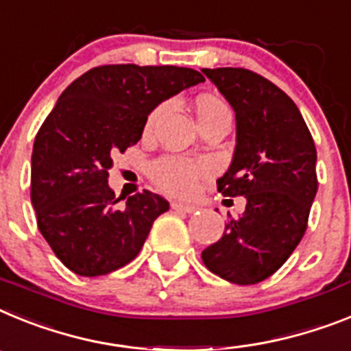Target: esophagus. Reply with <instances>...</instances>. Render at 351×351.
I'll return each instance as SVG.
<instances>
[{
    "label": "esophagus",
    "mask_w": 351,
    "mask_h": 351,
    "mask_svg": "<svg viewBox=\"0 0 351 351\" xmlns=\"http://www.w3.org/2000/svg\"><path fill=\"white\" fill-rule=\"evenodd\" d=\"M171 208L176 210V212H185V213H194L197 212L196 205H185V203H171Z\"/></svg>",
    "instance_id": "esophagus-1"
}]
</instances>
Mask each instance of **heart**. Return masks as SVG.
<instances>
[{
	"instance_id": "obj_1",
	"label": "heart",
	"mask_w": 351,
	"mask_h": 351,
	"mask_svg": "<svg viewBox=\"0 0 351 351\" xmlns=\"http://www.w3.org/2000/svg\"><path fill=\"white\" fill-rule=\"evenodd\" d=\"M166 109V104L158 106L148 117L146 127L150 129L157 121V118ZM197 120L219 117V114H231V109L226 102L215 97H201L196 104ZM210 171V166L205 162H196L191 158L167 155V157L157 158L150 166V176L158 187L175 196H189L197 185V180Z\"/></svg>"
}]
</instances>
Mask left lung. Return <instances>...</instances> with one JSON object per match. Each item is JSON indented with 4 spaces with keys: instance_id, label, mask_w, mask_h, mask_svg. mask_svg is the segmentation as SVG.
<instances>
[{
    "instance_id": "left-lung-1",
    "label": "left lung",
    "mask_w": 351,
    "mask_h": 351,
    "mask_svg": "<svg viewBox=\"0 0 351 351\" xmlns=\"http://www.w3.org/2000/svg\"><path fill=\"white\" fill-rule=\"evenodd\" d=\"M203 74L237 118L233 160L217 191L243 196L247 205L201 258L226 281L256 285L285 265L306 233L318 191L316 146L293 100L268 79L233 66Z\"/></svg>"
}]
</instances>
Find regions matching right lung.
<instances>
[{
	"label": "right lung",
	"instance_id": "obj_1",
	"mask_svg": "<svg viewBox=\"0 0 351 351\" xmlns=\"http://www.w3.org/2000/svg\"><path fill=\"white\" fill-rule=\"evenodd\" d=\"M205 77L185 66L104 65L63 91L36 134L32 205L58 260L77 276L118 270L141 251L169 203L143 191L117 197L108 185L112 157L141 139L158 104Z\"/></svg>",
	"mask_w": 351,
	"mask_h": 351
}]
</instances>
